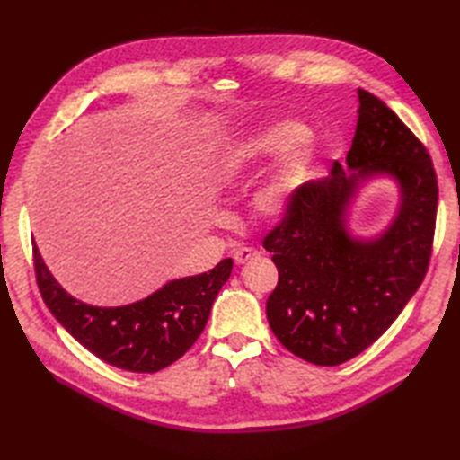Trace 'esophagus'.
<instances>
[{
	"mask_svg": "<svg viewBox=\"0 0 460 460\" xmlns=\"http://www.w3.org/2000/svg\"><path fill=\"white\" fill-rule=\"evenodd\" d=\"M257 255H259V252L253 247H240V249H235V252H234V261H235V264H243V262H247L249 259H253Z\"/></svg>",
	"mask_w": 460,
	"mask_h": 460,
	"instance_id": "esophagus-1",
	"label": "esophagus"
}]
</instances>
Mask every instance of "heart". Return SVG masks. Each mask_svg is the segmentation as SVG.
I'll use <instances>...</instances> for the list:
<instances>
[{
	"label": "heart",
	"instance_id": "b5f03b06",
	"mask_svg": "<svg viewBox=\"0 0 460 460\" xmlns=\"http://www.w3.org/2000/svg\"><path fill=\"white\" fill-rule=\"evenodd\" d=\"M307 128L294 119L261 122L238 137L220 159V176L230 184H242L262 166L287 155L280 169L264 182L253 198V208L261 218H282L296 201L297 190L309 172L313 151L307 144Z\"/></svg>",
	"mask_w": 460,
	"mask_h": 460
}]
</instances>
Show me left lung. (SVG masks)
I'll return each instance as SVG.
<instances>
[{
    "instance_id": "1",
    "label": "left lung",
    "mask_w": 460,
    "mask_h": 460,
    "mask_svg": "<svg viewBox=\"0 0 460 460\" xmlns=\"http://www.w3.org/2000/svg\"><path fill=\"white\" fill-rule=\"evenodd\" d=\"M358 120L347 166L303 184L289 211L264 235L278 284L267 301L274 336L318 367L363 353L394 324L428 272L438 215V178L424 144L382 100L358 90ZM374 173L400 182L396 220L370 243L351 239L342 215Z\"/></svg>"
}]
</instances>
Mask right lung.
<instances>
[{
  "label": "right lung",
  "instance_id": "obj_1",
  "mask_svg": "<svg viewBox=\"0 0 460 460\" xmlns=\"http://www.w3.org/2000/svg\"><path fill=\"white\" fill-rule=\"evenodd\" d=\"M32 257L41 299L61 326L105 363L147 374L172 365L196 343L234 267L232 259H225L213 270L172 280L142 301L92 307L58 284L36 243Z\"/></svg>",
  "mask_w": 460,
  "mask_h": 460
}]
</instances>
